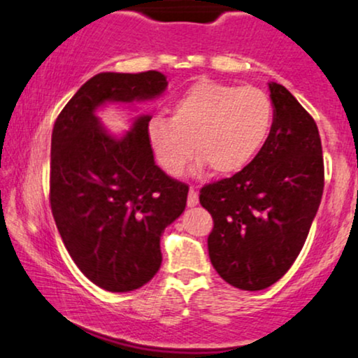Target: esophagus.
Instances as JSON below:
<instances>
[{
  "mask_svg": "<svg viewBox=\"0 0 358 358\" xmlns=\"http://www.w3.org/2000/svg\"><path fill=\"white\" fill-rule=\"evenodd\" d=\"M188 206H196L198 205V193L195 188H190V192H188V200H187Z\"/></svg>",
  "mask_w": 358,
  "mask_h": 358,
  "instance_id": "esophagus-1",
  "label": "esophagus"
}]
</instances>
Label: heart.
Here are the masks:
<instances>
[{
	"instance_id": "b5f03b06",
	"label": "heart",
	"mask_w": 358,
	"mask_h": 358,
	"mask_svg": "<svg viewBox=\"0 0 358 358\" xmlns=\"http://www.w3.org/2000/svg\"><path fill=\"white\" fill-rule=\"evenodd\" d=\"M272 120L273 106L264 90L198 81L175 101L171 118L150 120L148 140L158 166L168 175L182 173L193 148L200 166L231 175L257 157Z\"/></svg>"
}]
</instances>
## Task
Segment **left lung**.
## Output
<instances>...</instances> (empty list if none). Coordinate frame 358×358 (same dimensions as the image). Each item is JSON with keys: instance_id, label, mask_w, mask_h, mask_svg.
Returning <instances> with one entry per match:
<instances>
[{"instance_id": "left-lung-1", "label": "left lung", "mask_w": 358, "mask_h": 358, "mask_svg": "<svg viewBox=\"0 0 358 358\" xmlns=\"http://www.w3.org/2000/svg\"><path fill=\"white\" fill-rule=\"evenodd\" d=\"M273 122L257 157L231 178L206 185L213 217L208 255L240 290H264L299 257L324 193L322 141L313 118L285 86L270 81Z\"/></svg>"}]
</instances>
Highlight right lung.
I'll return each mask as SVG.
<instances>
[{
  "instance_id": "obj_1",
  "label": "right lung",
  "mask_w": 358,
  "mask_h": 358,
  "mask_svg": "<svg viewBox=\"0 0 358 358\" xmlns=\"http://www.w3.org/2000/svg\"><path fill=\"white\" fill-rule=\"evenodd\" d=\"M160 71L98 73L73 94L51 135L50 203L73 262L108 292L143 287L162 265L160 236L187 206L188 187L155 165L152 115L113 135L96 111L162 96Z\"/></svg>"
}]
</instances>
